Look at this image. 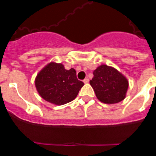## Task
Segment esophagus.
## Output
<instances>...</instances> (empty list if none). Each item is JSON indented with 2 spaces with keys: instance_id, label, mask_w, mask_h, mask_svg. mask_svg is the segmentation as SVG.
Listing matches in <instances>:
<instances>
[{
  "instance_id": "esophagus-1",
  "label": "esophagus",
  "mask_w": 156,
  "mask_h": 156,
  "mask_svg": "<svg viewBox=\"0 0 156 156\" xmlns=\"http://www.w3.org/2000/svg\"><path fill=\"white\" fill-rule=\"evenodd\" d=\"M83 83H89V79H88V78H85V79L83 80Z\"/></svg>"
}]
</instances>
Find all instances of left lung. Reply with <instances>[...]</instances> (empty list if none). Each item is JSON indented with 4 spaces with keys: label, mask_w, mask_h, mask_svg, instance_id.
Returning a JSON list of instances; mask_svg holds the SVG:
<instances>
[{
    "label": "left lung",
    "mask_w": 156,
    "mask_h": 156,
    "mask_svg": "<svg viewBox=\"0 0 156 156\" xmlns=\"http://www.w3.org/2000/svg\"><path fill=\"white\" fill-rule=\"evenodd\" d=\"M90 80L98 99L106 104H115L126 97L128 81L126 77L115 69L101 65L93 73Z\"/></svg>",
    "instance_id": "left-lung-1"
}]
</instances>
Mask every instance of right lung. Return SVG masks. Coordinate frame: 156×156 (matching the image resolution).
<instances>
[{
  "mask_svg": "<svg viewBox=\"0 0 156 156\" xmlns=\"http://www.w3.org/2000/svg\"><path fill=\"white\" fill-rule=\"evenodd\" d=\"M35 85L41 98L62 105L75 99L84 83L77 79L74 69L66 70L61 63L51 62L37 74Z\"/></svg>",
  "mask_w": 156,
  "mask_h": 156,
  "instance_id": "add662e5",
  "label": "right lung"
}]
</instances>
